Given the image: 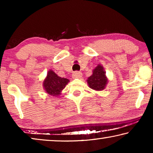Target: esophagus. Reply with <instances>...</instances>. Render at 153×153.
<instances>
[{
  "instance_id": "1",
  "label": "esophagus",
  "mask_w": 153,
  "mask_h": 153,
  "mask_svg": "<svg viewBox=\"0 0 153 153\" xmlns=\"http://www.w3.org/2000/svg\"><path fill=\"white\" fill-rule=\"evenodd\" d=\"M82 74L79 71H75L74 72L73 75H72V76H73L74 78H80V77H82Z\"/></svg>"
}]
</instances>
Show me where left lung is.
Here are the masks:
<instances>
[{
  "instance_id": "1",
  "label": "left lung",
  "mask_w": 153,
  "mask_h": 153,
  "mask_svg": "<svg viewBox=\"0 0 153 153\" xmlns=\"http://www.w3.org/2000/svg\"><path fill=\"white\" fill-rule=\"evenodd\" d=\"M87 82L89 87L93 90L100 91L105 88L107 83V79L104 69L100 65H98L93 70L92 75L88 77Z\"/></svg>"
}]
</instances>
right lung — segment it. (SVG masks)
Wrapping results in <instances>:
<instances>
[{"mask_svg": "<svg viewBox=\"0 0 153 153\" xmlns=\"http://www.w3.org/2000/svg\"><path fill=\"white\" fill-rule=\"evenodd\" d=\"M69 80L58 76L52 70L48 71L47 77L44 81V88L46 92L52 96L57 97L61 94V92L65 87Z\"/></svg>", "mask_w": 153, "mask_h": 153, "instance_id": "add662e5", "label": "right lung"}]
</instances>
